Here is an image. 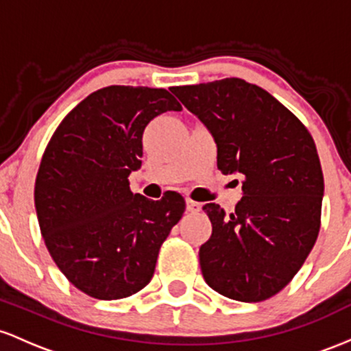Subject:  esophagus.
I'll use <instances>...</instances> for the list:
<instances>
[{
	"instance_id": "obj_1",
	"label": "esophagus",
	"mask_w": 351,
	"mask_h": 351,
	"mask_svg": "<svg viewBox=\"0 0 351 351\" xmlns=\"http://www.w3.org/2000/svg\"><path fill=\"white\" fill-rule=\"evenodd\" d=\"M186 208H187V212H191V214H195V212L200 210V204L195 202V200H192V199H187Z\"/></svg>"
}]
</instances>
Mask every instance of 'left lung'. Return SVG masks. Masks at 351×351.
<instances>
[{
  "mask_svg": "<svg viewBox=\"0 0 351 351\" xmlns=\"http://www.w3.org/2000/svg\"><path fill=\"white\" fill-rule=\"evenodd\" d=\"M171 90L214 136L219 171L243 177L235 212L204 206L212 222L199 250L204 278L232 300H267L297 275L320 232L324 172L312 134L239 77Z\"/></svg>",
  "mask_w": 351,
  "mask_h": 351,
  "instance_id": "obj_1",
  "label": "left lung"
}]
</instances>
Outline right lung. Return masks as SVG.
I'll return each instance as SVG.
<instances>
[{"mask_svg":"<svg viewBox=\"0 0 351 351\" xmlns=\"http://www.w3.org/2000/svg\"><path fill=\"white\" fill-rule=\"evenodd\" d=\"M169 90L108 86L89 94L49 139L34 184L41 235L58 269L89 297L117 300L143 290L186 200H149L129 189L141 167L145 125L180 111Z\"/></svg>","mask_w":351,"mask_h":351,"instance_id":"obj_1","label":"right lung"}]
</instances>
